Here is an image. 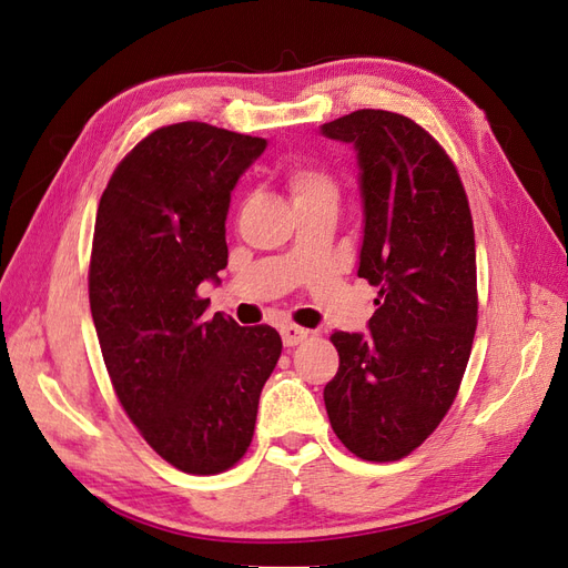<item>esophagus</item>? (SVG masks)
<instances>
[{"label": "esophagus", "mask_w": 568, "mask_h": 568, "mask_svg": "<svg viewBox=\"0 0 568 568\" xmlns=\"http://www.w3.org/2000/svg\"><path fill=\"white\" fill-rule=\"evenodd\" d=\"M281 337H283L285 346H297L300 342H304L308 337V331H304V327H300V325H283Z\"/></svg>", "instance_id": "obj_1"}]
</instances>
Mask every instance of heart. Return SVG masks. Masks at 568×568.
Here are the masks:
<instances>
[{
  "mask_svg": "<svg viewBox=\"0 0 568 568\" xmlns=\"http://www.w3.org/2000/svg\"><path fill=\"white\" fill-rule=\"evenodd\" d=\"M287 189L295 200L297 210L302 207H314V205H337L339 186L335 176L318 168V164H295V168L287 170Z\"/></svg>",
  "mask_w": 568,
  "mask_h": 568,
  "instance_id": "b5f03b06",
  "label": "heart"
}]
</instances>
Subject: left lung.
<instances>
[{"label":"left lung","instance_id":"obj_1","mask_svg":"<svg viewBox=\"0 0 568 568\" xmlns=\"http://www.w3.org/2000/svg\"><path fill=\"white\" fill-rule=\"evenodd\" d=\"M321 134L356 151L358 278L379 290L368 335L331 337L339 368L325 410L354 455L400 460L442 423L467 368L479 306L471 212L455 164L410 118L365 108Z\"/></svg>","mask_w":568,"mask_h":568}]
</instances>
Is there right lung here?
<instances>
[{
  "mask_svg": "<svg viewBox=\"0 0 568 568\" xmlns=\"http://www.w3.org/2000/svg\"><path fill=\"white\" fill-rule=\"evenodd\" d=\"M266 139L205 122L160 126L126 155L101 195L89 304L122 408L151 448L189 474L245 455L260 394L283 342L241 327L197 285L229 264L231 191Z\"/></svg>",
  "mask_w": 568,
  "mask_h": 568,
  "instance_id": "1",
  "label": "right lung"
}]
</instances>
